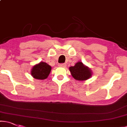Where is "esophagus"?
Here are the masks:
<instances>
[{"label": "esophagus", "instance_id": "esophagus-1", "mask_svg": "<svg viewBox=\"0 0 127 127\" xmlns=\"http://www.w3.org/2000/svg\"><path fill=\"white\" fill-rule=\"evenodd\" d=\"M58 66H59L60 67H65L66 65L65 64H60L58 65Z\"/></svg>", "mask_w": 127, "mask_h": 127}]
</instances>
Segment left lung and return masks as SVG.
I'll return each mask as SVG.
<instances>
[{
  "label": "left lung",
  "instance_id": "left-lung-1",
  "mask_svg": "<svg viewBox=\"0 0 127 127\" xmlns=\"http://www.w3.org/2000/svg\"><path fill=\"white\" fill-rule=\"evenodd\" d=\"M69 70L73 77L77 81H83L89 79L93 72L82 62H78L74 66H70Z\"/></svg>",
  "mask_w": 127,
  "mask_h": 127
}]
</instances>
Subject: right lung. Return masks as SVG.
Instances as JSON below:
<instances>
[{"label":"right lung","mask_w":127,"mask_h":127,"mask_svg":"<svg viewBox=\"0 0 127 127\" xmlns=\"http://www.w3.org/2000/svg\"><path fill=\"white\" fill-rule=\"evenodd\" d=\"M51 70L52 67L48 64L45 62H41L33 66L31 74L36 79H45L49 75Z\"/></svg>","instance_id":"1"}]
</instances>
